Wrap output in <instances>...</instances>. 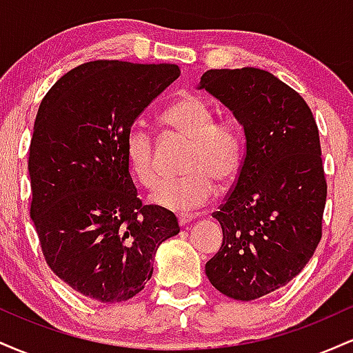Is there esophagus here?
<instances>
[{"label": "esophagus", "mask_w": 353, "mask_h": 353, "mask_svg": "<svg viewBox=\"0 0 353 353\" xmlns=\"http://www.w3.org/2000/svg\"><path fill=\"white\" fill-rule=\"evenodd\" d=\"M192 216H179V219H177V221H179V225H185V224H189L190 221H192Z\"/></svg>", "instance_id": "esophagus-1"}]
</instances>
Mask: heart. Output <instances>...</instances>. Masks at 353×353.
I'll return each mask as SVG.
<instances>
[{
	"label": "heart",
	"mask_w": 353,
	"mask_h": 353,
	"mask_svg": "<svg viewBox=\"0 0 353 353\" xmlns=\"http://www.w3.org/2000/svg\"><path fill=\"white\" fill-rule=\"evenodd\" d=\"M161 123L189 139L184 161L185 176L165 181L151 196L157 208L188 212L208 204L214 182L228 185L236 181L245 154V139L236 119L214 117V109L197 94H184L161 116ZM124 154L129 171L145 189L159 181L152 137L141 125H132L124 136Z\"/></svg>",
	"instance_id": "obj_1"
}]
</instances>
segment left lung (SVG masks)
Segmentation results:
<instances>
[{
  "mask_svg": "<svg viewBox=\"0 0 353 353\" xmlns=\"http://www.w3.org/2000/svg\"><path fill=\"white\" fill-rule=\"evenodd\" d=\"M199 89L228 106L245 134L232 192L212 214L224 239L205 274L219 292L249 302L301 274L322 237L319 129L302 96L269 71L209 70Z\"/></svg>",
  "mask_w": 353,
  "mask_h": 353,
  "instance_id": "left-lung-1",
  "label": "left lung"
}]
</instances>
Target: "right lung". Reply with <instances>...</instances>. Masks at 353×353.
Returning <instances> with one entry per match:
<instances>
[{
	"label": "right lung",
	"mask_w": 353,
	"mask_h": 353,
	"mask_svg": "<svg viewBox=\"0 0 353 353\" xmlns=\"http://www.w3.org/2000/svg\"><path fill=\"white\" fill-rule=\"evenodd\" d=\"M179 74L176 64L91 61L41 101L28 159L30 214L48 265L84 297H134L157 247L179 234L171 210L137 197L124 154L125 132Z\"/></svg>",
	"instance_id": "right-lung-1"
}]
</instances>
